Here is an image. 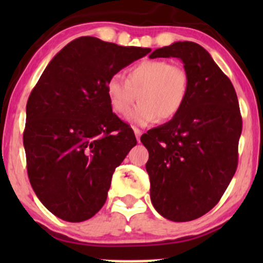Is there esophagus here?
I'll use <instances>...</instances> for the list:
<instances>
[{"label": "esophagus", "mask_w": 263, "mask_h": 263, "mask_svg": "<svg viewBox=\"0 0 263 263\" xmlns=\"http://www.w3.org/2000/svg\"><path fill=\"white\" fill-rule=\"evenodd\" d=\"M134 132H135V135H136V138H137V141L140 142V137H141V135H142V131H141V129H138L137 127H134Z\"/></svg>", "instance_id": "obj_1"}]
</instances>
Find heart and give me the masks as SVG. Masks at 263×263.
Instances as JSON below:
<instances>
[{"label": "heart", "mask_w": 263, "mask_h": 263, "mask_svg": "<svg viewBox=\"0 0 263 263\" xmlns=\"http://www.w3.org/2000/svg\"><path fill=\"white\" fill-rule=\"evenodd\" d=\"M189 74L180 64H170L163 59H146L128 69L127 78L115 74L106 81L110 106L125 116L137 100V107L128 119L137 125H147L158 117L170 121L182 111L188 99Z\"/></svg>", "instance_id": "obj_1"}]
</instances>
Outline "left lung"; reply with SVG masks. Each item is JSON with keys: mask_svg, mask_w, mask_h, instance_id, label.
<instances>
[{"mask_svg": "<svg viewBox=\"0 0 263 263\" xmlns=\"http://www.w3.org/2000/svg\"><path fill=\"white\" fill-rule=\"evenodd\" d=\"M179 58L189 74L185 105L174 119L142 135L151 200L163 218L195 220L219 203L237 168L242 119L230 79L194 42H176L149 58Z\"/></svg>", "mask_w": 263, "mask_h": 263, "instance_id": "left-lung-1", "label": "left lung"}]
</instances>
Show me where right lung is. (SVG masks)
Returning <instances> with one entry per match:
<instances>
[{
    "instance_id": "1",
    "label": "right lung",
    "mask_w": 263,
    "mask_h": 263,
    "mask_svg": "<svg viewBox=\"0 0 263 263\" xmlns=\"http://www.w3.org/2000/svg\"><path fill=\"white\" fill-rule=\"evenodd\" d=\"M149 52L77 38L50 60L32 90L23 132L27 173L39 200L58 218L85 221L106 201L115 170L137 141L112 112L105 86Z\"/></svg>"
}]
</instances>
